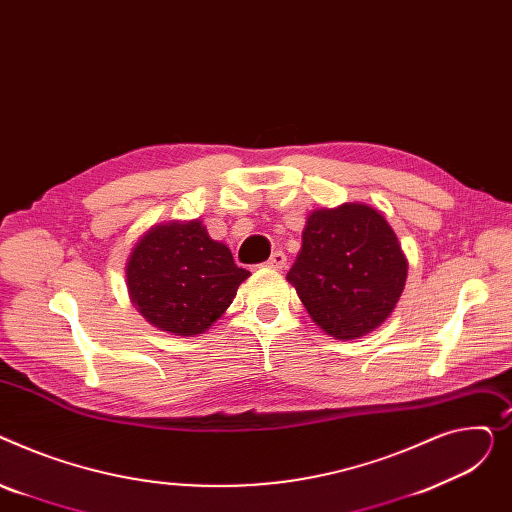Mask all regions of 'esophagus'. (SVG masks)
Instances as JSON below:
<instances>
[{
	"mask_svg": "<svg viewBox=\"0 0 512 512\" xmlns=\"http://www.w3.org/2000/svg\"><path fill=\"white\" fill-rule=\"evenodd\" d=\"M264 266H266V268H273V270H283V268L287 266V256H285V252H281V250L273 252V256H270V258L264 262Z\"/></svg>",
	"mask_w": 512,
	"mask_h": 512,
	"instance_id": "34e87169",
	"label": "esophagus"
}]
</instances>
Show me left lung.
<instances>
[{
  "label": "left lung",
  "instance_id": "left-lung-1",
  "mask_svg": "<svg viewBox=\"0 0 512 512\" xmlns=\"http://www.w3.org/2000/svg\"><path fill=\"white\" fill-rule=\"evenodd\" d=\"M287 281L326 335L349 341L372 333L395 310L407 258L376 208L347 202L308 217Z\"/></svg>",
  "mask_w": 512,
  "mask_h": 512
}]
</instances>
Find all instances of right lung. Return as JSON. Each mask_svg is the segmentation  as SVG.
Segmentation results:
<instances>
[{
	"label": "right lung",
	"instance_id": "obj_1",
	"mask_svg": "<svg viewBox=\"0 0 512 512\" xmlns=\"http://www.w3.org/2000/svg\"><path fill=\"white\" fill-rule=\"evenodd\" d=\"M250 273L200 221L150 227L132 248L126 279L136 310L179 337L200 335L231 306Z\"/></svg>",
	"mask_w": 512,
	"mask_h": 512
}]
</instances>
